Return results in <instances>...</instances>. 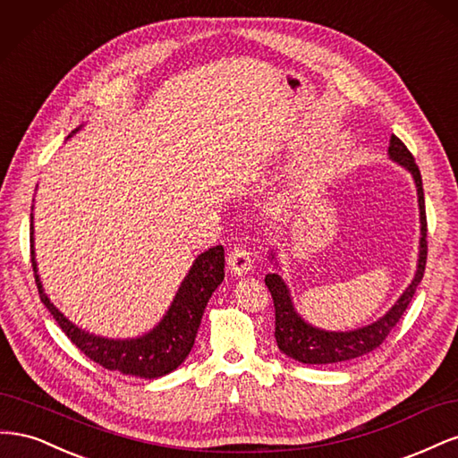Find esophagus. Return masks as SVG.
<instances>
[{
	"mask_svg": "<svg viewBox=\"0 0 458 458\" xmlns=\"http://www.w3.org/2000/svg\"><path fill=\"white\" fill-rule=\"evenodd\" d=\"M227 266L231 269V273L234 275H246L248 271L252 269L254 259L250 256V252L246 250L242 246H234L227 254Z\"/></svg>",
	"mask_w": 458,
	"mask_h": 458,
	"instance_id": "esophagus-1",
	"label": "esophagus"
}]
</instances>
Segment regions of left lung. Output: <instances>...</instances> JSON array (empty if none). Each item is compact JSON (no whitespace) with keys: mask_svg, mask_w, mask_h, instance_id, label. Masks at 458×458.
Returning <instances> with one entry per match:
<instances>
[{"mask_svg":"<svg viewBox=\"0 0 458 458\" xmlns=\"http://www.w3.org/2000/svg\"><path fill=\"white\" fill-rule=\"evenodd\" d=\"M390 158L403 165L405 170L411 172L414 185H417L419 195V210H420V252H419V266L414 273L412 283L401 298L395 301V306L387 311L378 321L367 325L363 328L350 330V332H328L315 328L308 325L303 318L296 313L293 306V298H290L288 288L283 281L281 275L269 273L266 275V284L273 298L275 306V338L276 345L283 353L296 359L300 363L308 365H330V363H342L350 361V359L361 357L377 350L378 345L387 338L390 330L399 323L403 317L407 306L411 303L417 286L420 284L424 269H426V258H428V241H426V206H424V189H422V177L414 157L405 147V143L399 137L392 135L390 140ZM273 256V254H271Z\"/></svg>","mask_w":458,"mask_h":458,"instance_id":"1","label":"left lung"}]
</instances>
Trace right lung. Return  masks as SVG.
Masks as SVG:
<instances>
[{
    "instance_id": "add662e5",
    "label": "right lung",
    "mask_w": 458,
    "mask_h": 458,
    "mask_svg": "<svg viewBox=\"0 0 458 458\" xmlns=\"http://www.w3.org/2000/svg\"><path fill=\"white\" fill-rule=\"evenodd\" d=\"M34 216L30 214V221ZM30 258L34 276L38 284L39 300L51 311L55 321L59 323L64 335L71 338L76 348L86 353L91 361L99 363L108 370H118L122 374L140 378H158L175 370L185 361L191 353L192 344L197 338L200 318L206 310L208 300L212 298L214 290L224 281L225 252L224 246L208 248L202 252L187 276L179 286L168 313L162 321L147 335L130 340H110L89 335V332L78 328L53 306L41 286L36 254H34V224H30Z\"/></svg>"
}]
</instances>
